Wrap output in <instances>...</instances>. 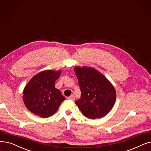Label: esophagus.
Wrapping results in <instances>:
<instances>
[{
  "mask_svg": "<svg viewBox=\"0 0 151 151\" xmlns=\"http://www.w3.org/2000/svg\"><path fill=\"white\" fill-rule=\"evenodd\" d=\"M68 99H70V100H74L75 99V96L73 95H71L70 96H69L68 97Z\"/></svg>",
  "mask_w": 151,
  "mask_h": 151,
  "instance_id": "obj_1",
  "label": "esophagus"
}]
</instances>
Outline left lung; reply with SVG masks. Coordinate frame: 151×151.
<instances>
[{"mask_svg":"<svg viewBox=\"0 0 151 151\" xmlns=\"http://www.w3.org/2000/svg\"><path fill=\"white\" fill-rule=\"evenodd\" d=\"M81 90V99L75 104L84 116L90 119L106 115L114 107L116 91L113 85L99 71L87 67H75Z\"/></svg>","mask_w":151,"mask_h":151,"instance_id":"8db88e82","label":"left lung"}]
</instances>
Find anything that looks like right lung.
<instances>
[{
	"label": "right lung",
	"mask_w": 151,
	"mask_h": 151,
	"mask_svg": "<svg viewBox=\"0 0 151 151\" xmlns=\"http://www.w3.org/2000/svg\"><path fill=\"white\" fill-rule=\"evenodd\" d=\"M61 71L45 70L32 77L23 92L25 106L32 114L42 118L54 114L65 99L60 91L55 88Z\"/></svg>",
	"instance_id": "add662e5"
}]
</instances>
